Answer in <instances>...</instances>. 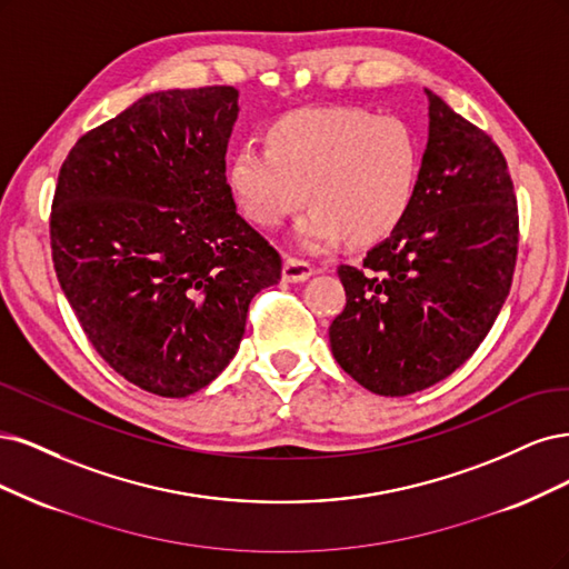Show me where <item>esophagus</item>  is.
<instances>
[{
  "label": "esophagus",
  "instance_id": "obj_1",
  "mask_svg": "<svg viewBox=\"0 0 569 569\" xmlns=\"http://www.w3.org/2000/svg\"><path fill=\"white\" fill-rule=\"evenodd\" d=\"M311 273H315V267H311L309 262L298 260V258H286V262H283V281L286 283L307 281Z\"/></svg>",
  "mask_w": 569,
  "mask_h": 569
}]
</instances>
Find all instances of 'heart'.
<instances>
[{
    "label": "heart",
    "instance_id": "1",
    "mask_svg": "<svg viewBox=\"0 0 569 569\" xmlns=\"http://www.w3.org/2000/svg\"><path fill=\"white\" fill-rule=\"evenodd\" d=\"M418 162L405 122L361 108H309L273 122L267 149L241 146L227 179L246 217L262 229L281 227L309 200L298 241L317 252L345 233L352 243L392 233L411 208Z\"/></svg>",
    "mask_w": 569,
    "mask_h": 569
}]
</instances>
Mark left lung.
<instances>
[{
    "instance_id": "left-lung-1",
    "label": "left lung",
    "mask_w": 569,
    "mask_h": 569,
    "mask_svg": "<svg viewBox=\"0 0 569 569\" xmlns=\"http://www.w3.org/2000/svg\"><path fill=\"white\" fill-rule=\"evenodd\" d=\"M426 94L430 137L411 208L359 267H338L347 302L328 328L342 371L382 397L426 390L472 357L518 260V200L501 149Z\"/></svg>"
}]
</instances>
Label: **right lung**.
Wrapping results in <instances>:
<instances>
[{
	"label": "right lung",
	"mask_w": 569,
	"mask_h": 569,
	"mask_svg": "<svg viewBox=\"0 0 569 569\" xmlns=\"http://www.w3.org/2000/svg\"><path fill=\"white\" fill-rule=\"evenodd\" d=\"M229 84L168 89L89 130L61 164L49 236L84 336L124 380L187 397L224 371L281 254L236 212Z\"/></svg>",
	"instance_id": "obj_1"
}]
</instances>
